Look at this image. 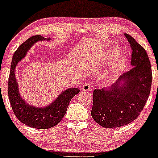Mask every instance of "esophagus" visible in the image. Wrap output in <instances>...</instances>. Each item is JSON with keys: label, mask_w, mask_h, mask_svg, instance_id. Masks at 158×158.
Returning <instances> with one entry per match:
<instances>
[{"label": "esophagus", "mask_w": 158, "mask_h": 158, "mask_svg": "<svg viewBox=\"0 0 158 158\" xmlns=\"http://www.w3.org/2000/svg\"><path fill=\"white\" fill-rule=\"evenodd\" d=\"M90 89H91V85L89 82L85 83L81 87V90H83V91H89Z\"/></svg>", "instance_id": "esophagus-1"}]
</instances>
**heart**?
Here are the masks:
<instances>
[{"mask_svg": "<svg viewBox=\"0 0 158 158\" xmlns=\"http://www.w3.org/2000/svg\"><path fill=\"white\" fill-rule=\"evenodd\" d=\"M120 52V48H117V47L110 48L106 52V59L110 62V61H112L106 75L107 81H110V82L115 81L118 78L127 63L126 56L123 54L119 55ZM112 60L113 61H112Z\"/></svg>", "mask_w": 158, "mask_h": 158, "instance_id": "heart-1", "label": "heart"}]
</instances>
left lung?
Returning a JSON list of instances; mask_svg holds the SVG:
<instances>
[{
	"label": "left lung",
	"instance_id": "8db88e82",
	"mask_svg": "<svg viewBox=\"0 0 158 158\" xmlns=\"http://www.w3.org/2000/svg\"><path fill=\"white\" fill-rule=\"evenodd\" d=\"M131 46L132 68L109 88L94 91L91 116L104 128H118L133 122L146 105L151 90V64L145 49L125 33Z\"/></svg>",
	"mask_w": 158,
	"mask_h": 158
}]
</instances>
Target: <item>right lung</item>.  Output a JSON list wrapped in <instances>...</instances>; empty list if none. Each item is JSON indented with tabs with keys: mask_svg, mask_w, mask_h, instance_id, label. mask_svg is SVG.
Masks as SVG:
<instances>
[{
	"mask_svg": "<svg viewBox=\"0 0 158 158\" xmlns=\"http://www.w3.org/2000/svg\"><path fill=\"white\" fill-rule=\"evenodd\" d=\"M50 40L51 39H45L43 36L37 35L30 38L21 44L12 57L9 77L8 96L14 114L23 124L37 129H47L57 125L66 114L72 98L79 93V88H68L61 92L52 102L44 107L32 106L21 97L15 78L16 66L24 59L27 52L35 43Z\"/></svg>",
	"mask_w": 158,
	"mask_h": 158,
	"instance_id": "obj_1",
	"label": "right lung"
}]
</instances>
